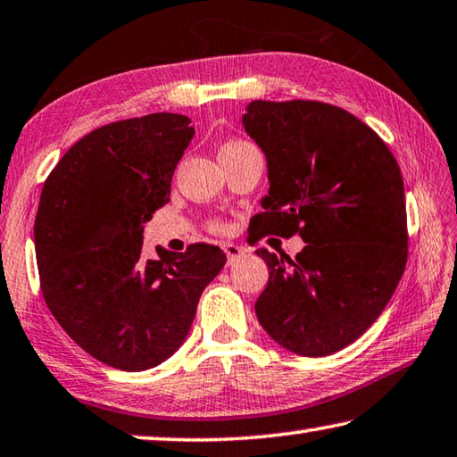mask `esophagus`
<instances>
[{
	"label": "esophagus",
	"mask_w": 457,
	"mask_h": 457,
	"mask_svg": "<svg viewBox=\"0 0 457 457\" xmlns=\"http://www.w3.org/2000/svg\"><path fill=\"white\" fill-rule=\"evenodd\" d=\"M222 248H225L228 262H235V261H238V258H243V256H245V248H243V246H238V245H232V243H228V245H225Z\"/></svg>",
	"instance_id": "34e87169"
}]
</instances>
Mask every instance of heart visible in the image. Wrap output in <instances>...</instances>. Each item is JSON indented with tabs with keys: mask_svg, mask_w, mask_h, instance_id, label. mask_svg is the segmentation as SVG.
Here are the masks:
<instances>
[{
	"mask_svg": "<svg viewBox=\"0 0 457 457\" xmlns=\"http://www.w3.org/2000/svg\"><path fill=\"white\" fill-rule=\"evenodd\" d=\"M238 145H245V143H240V141H230V143H227V145H222V149H220V151L235 149V147H238Z\"/></svg>",
	"mask_w": 457,
	"mask_h": 457,
	"instance_id": "1",
	"label": "heart"
}]
</instances>
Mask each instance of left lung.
I'll list each match as a JSON object with an SVG mask.
<instances>
[{"label": "left lung", "instance_id": "left-lung-1", "mask_svg": "<svg viewBox=\"0 0 457 457\" xmlns=\"http://www.w3.org/2000/svg\"><path fill=\"white\" fill-rule=\"evenodd\" d=\"M243 125L270 183L253 238L298 232L306 243L296 258L256 251L270 270L258 322L298 356L334 354L376 322L406 269L400 167L372 129L328 103L251 101Z\"/></svg>", "mask_w": 457, "mask_h": 457}]
</instances>
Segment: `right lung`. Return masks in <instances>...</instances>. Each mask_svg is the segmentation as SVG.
<instances>
[{
	"label": "right lung",
	"mask_w": 457,
	"mask_h": 457,
	"mask_svg": "<svg viewBox=\"0 0 457 457\" xmlns=\"http://www.w3.org/2000/svg\"><path fill=\"white\" fill-rule=\"evenodd\" d=\"M195 135L191 119L151 113L109 123L69 149L43 185L33 227L46 304L99 362L141 372L185 342L227 254L212 245L143 258V225L169 203Z\"/></svg>",
	"instance_id": "right-lung-1"
}]
</instances>
